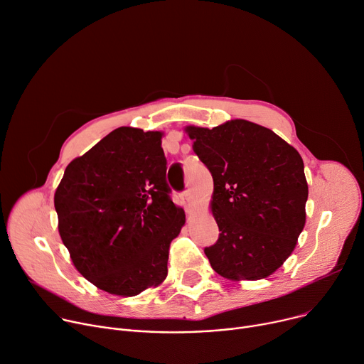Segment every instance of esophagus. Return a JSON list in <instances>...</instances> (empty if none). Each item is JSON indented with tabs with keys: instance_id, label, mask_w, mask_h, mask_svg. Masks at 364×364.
Masks as SVG:
<instances>
[{
	"instance_id": "obj_1",
	"label": "esophagus",
	"mask_w": 364,
	"mask_h": 364,
	"mask_svg": "<svg viewBox=\"0 0 364 364\" xmlns=\"http://www.w3.org/2000/svg\"><path fill=\"white\" fill-rule=\"evenodd\" d=\"M183 198H184V200H186V203H187V206H188V212H191V209H190V206H193V195H191V191H190V190H186V191L183 193Z\"/></svg>"
}]
</instances>
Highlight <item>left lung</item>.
Instances as JSON below:
<instances>
[{
  "mask_svg": "<svg viewBox=\"0 0 364 364\" xmlns=\"http://www.w3.org/2000/svg\"><path fill=\"white\" fill-rule=\"evenodd\" d=\"M184 130L213 178L210 210L221 232L205 249L212 269L231 281L272 275L306 224L309 187L300 154L247 119Z\"/></svg>",
  "mask_w": 364,
  "mask_h": 364,
  "instance_id": "obj_1",
  "label": "left lung"
}]
</instances>
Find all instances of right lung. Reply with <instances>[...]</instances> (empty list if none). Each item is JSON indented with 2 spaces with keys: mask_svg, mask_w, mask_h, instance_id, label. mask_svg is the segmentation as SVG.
<instances>
[{
  "mask_svg": "<svg viewBox=\"0 0 364 364\" xmlns=\"http://www.w3.org/2000/svg\"><path fill=\"white\" fill-rule=\"evenodd\" d=\"M164 132L118 127L73 159L55 190L58 232L75 268L134 297L164 282L186 215L169 198Z\"/></svg>",
  "mask_w": 364,
  "mask_h": 364,
  "instance_id": "add662e5",
  "label": "right lung"
}]
</instances>
